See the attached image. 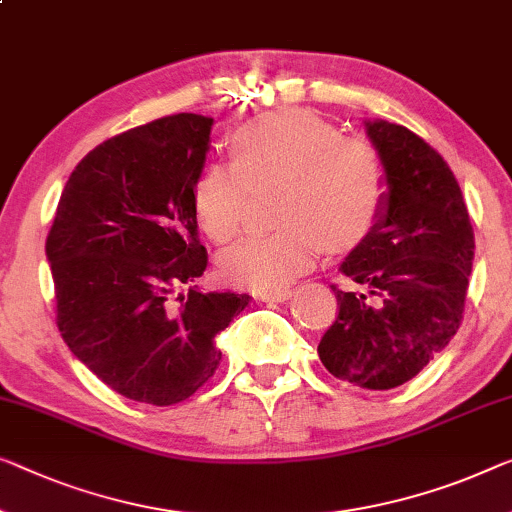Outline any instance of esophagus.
Returning a JSON list of instances; mask_svg holds the SVG:
<instances>
[{
	"mask_svg": "<svg viewBox=\"0 0 512 512\" xmlns=\"http://www.w3.org/2000/svg\"><path fill=\"white\" fill-rule=\"evenodd\" d=\"M289 289H262V292H259L257 296L262 301H276V303H282V301H287L289 299Z\"/></svg>",
	"mask_w": 512,
	"mask_h": 512,
	"instance_id": "34e87169",
	"label": "esophagus"
}]
</instances>
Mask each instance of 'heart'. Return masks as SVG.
<instances>
[{
	"label": "heart",
	"instance_id": "b5f03b06",
	"mask_svg": "<svg viewBox=\"0 0 512 512\" xmlns=\"http://www.w3.org/2000/svg\"><path fill=\"white\" fill-rule=\"evenodd\" d=\"M232 163L204 167L193 209L213 243L243 230L250 190L278 186V230L250 236L220 259L225 280L253 289H285L308 271L322 248L342 253L361 243L386 207L388 167L381 151L358 135L303 108L250 119L230 137Z\"/></svg>",
	"mask_w": 512,
	"mask_h": 512
}]
</instances>
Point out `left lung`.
Instances as JSON below:
<instances>
[{"instance_id":"1","label":"left lung","mask_w":512,"mask_h":512,"mask_svg":"<svg viewBox=\"0 0 512 512\" xmlns=\"http://www.w3.org/2000/svg\"><path fill=\"white\" fill-rule=\"evenodd\" d=\"M365 126L388 167L386 207L340 266L356 289L331 285L338 317L317 352L333 377L388 391L414 379L460 329L476 243L439 151L404 126Z\"/></svg>"}]
</instances>
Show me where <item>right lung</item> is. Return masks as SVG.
I'll return each mask as SVG.
<instances>
[{
	"label": "right lung",
	"mask_w": 512,
	"mask_h": 512,
	"mask_svg": "<svg viewBox=\"0 0 512 512\" xmlns=\"http://www.w3.org/2000/svg\"><path fill=\"white\" fill-rule=\"evenodd\" d=\"M211 117L172 114L98 144L68 177L45 241L57 329L112 391L170 407L216 375L213 338L250 296L181 285L207 269L193 186Z\"/></svg>",
	"instance_id": "1"
}]
</instances>
